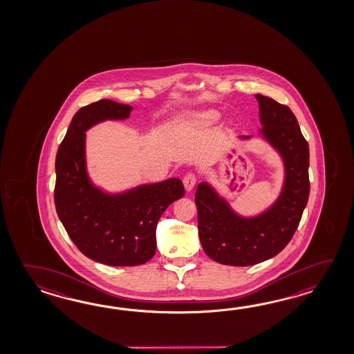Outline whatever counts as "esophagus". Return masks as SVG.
Returning a JSON list of instances; mask_svg holds the SVG:
<instances>
[{"mask_svg": "<svg viewBox=\"0 0 354 354\" xmlns=\"http://www.w3.org/2000/svg\"><path fill=\"white\" fill-rule=\"evenodd\" d=\"M196 174H187L183 177V186L186 188V191H191L192 188L195 187L196 185Z\"/></svg>", "mask_w": 354, "mask_h": 354, "instance_id": "34e87169", "label": "esophagus"}]
</instances>
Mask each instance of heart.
<instances>
[{"mask_svg":"<svg viewBox=\"0 0 354 354\" xmlns=\"http://www.w3.org/2000/svg\"><path fill=\"white\" fill-rule=\"evenodd\" d=\"M221 118V113L218 110H203L198 113H188L185 118L178 120L180 125H198V127H209L215 124Z\"/></svg>","mask_w":354,"mask_h":354,"instance_id":"obj_1","label":"heart"}]
</instances>
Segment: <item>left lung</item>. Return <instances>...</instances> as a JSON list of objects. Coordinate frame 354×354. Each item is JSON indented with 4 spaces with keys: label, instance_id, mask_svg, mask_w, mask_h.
<instances>
[{
    "label": "left lung",
    "instance_id": "left-lung-1",
    "mask_svg": "<svg viewBox=\"0 0 354 354\" xmlns=\"http://www.w3.org/2000/svg\"><path fill=\"white\" fill-rule=\"evenodd\" d=\"M261 134L279 151L285 183L277 201L253 218L238 215L224 197L201 182L196 189L198 236L211 259L227 266H253L277 256L294 236L310 194L308 144L294 113L273 98L256 95ZM250 136H241L247 140Z\"/></svg>",
    "mask_w": 354,
    "mask_h": 354
}]
</instances>
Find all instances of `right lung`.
<instances>
[{"label":"right lung","mask_w":354,"mask_h":354,"mask_svg":"<svg viewBox=\"0 0 354 354\" xmlns=\"http://www.w3.org/2000/svg\"><path fill=\"white\" fill-rule=\"evenodd\" d=\"M133 107L100 100L83 106L69 124L55 158V210L75 247L100 263H147L156 254V230L167 207L185 195L178 178L106 194L91 182L86 167V131L98 122L124 120Z\"/></svg>","instance_id":"obj_1"}]
</instances>
